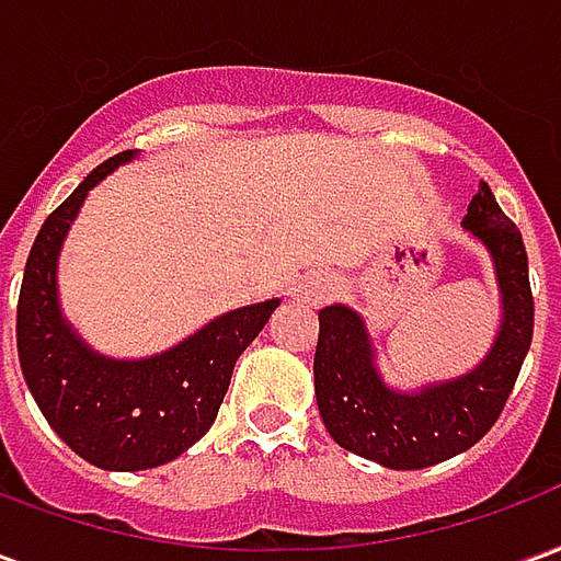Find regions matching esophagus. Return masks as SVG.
Listing matches in <instances>:
<instances>
[{
    "label": "esophagus",
    "mask_w": 561,
    "mask_h": 561,
    "mask_svg": "<svg viewBox=\"0 0 561 561\" xmlns=\"http://www.w3.org/2000/svg\"><path fill=\"white\" fill-rule=\"evenodd\" d=\"M330 291H333V282L324 279V276H309V279H304L297 285V297H300V300H309V304L324 300V297H330Z\"/></svg>",
    "instance_id": "esophagus-1"
}]
</instances>
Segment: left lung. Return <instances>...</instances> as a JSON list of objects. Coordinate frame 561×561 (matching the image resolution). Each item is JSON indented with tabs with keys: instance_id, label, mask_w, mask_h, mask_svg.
Returning a JSON list of instances; mask_svg holds the SVG:
<instances>
[{
	"instance_id": "obj_1",
	"label": "left lung",
	"mask_w": 561,
	"mask_h": 561,
	"mask_svg": "<svg viewBox=\"0 0 561 561\" xmlns=\"http://www.w3.org/2000/svg\"><path fill=\"white\" fill-rule=\"evenodd\" d=\"M462 228L486 249L499 285V330L481 364L417 390L390 388L376 342L352 306L318 312L316 400L333 442L385 469H426L478 445L505 409L535 328L529 257L517 225L478 185Z\"/></svg>"
}]
</instances>
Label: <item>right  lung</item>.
<instances>
[{
  "instance_id": "obj_1",
  "label": "right lung",
  "mask_w": 561,
  "mask_h": 561,
  "mask_svg": "<svg viewBox=\"0 0 561 561\" xmlns=\"http://www.w3.org/2000/svg\"><path fill=\"white\" fill-rule=\"evenodd\" d=\"M138 156L99 164L47 216L32 243L18 300V354L38 409L78 457L107 471L156 469L207 433L231 385L237 357L264 330L279 300L240 306L161 354L119 360L78 336L59 306V252L83 201Z\"/></svg>"
}]
</instances>
